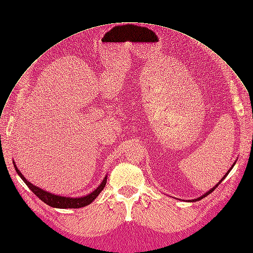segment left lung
Here are the masks:
<instances>
[{
  "mask_svg": "<svg viewBox=\"0 0 253 253\" xmlns=\"http://www.w3.org/2000/svg\"><path fill=\"white\" fill-rule=\"evenodd\" d=\"M235 164H236V161H235V163L232 165V167H231L230 169L228 170V172H227V173L224 175V177H223V178H222L220 181H218V183H217V184H215V186H213L211 189H210L208 192H206L204 195H201L200 197H198V198H195V199H191V200H188V201H190V203H194V201H198V200H201V199H203V198L207 197L209 194H211V192H212V191H213V190H214V189H215V188L218 186V185L221 184V182H222V181H223V180H224V179H225V178L228 176V174H229V173H230V171L233 169V167H234V165H235Z\"/></svg>",
  "mask_w": 253,
  "mask_h": 253,
  "instance_id": "obj_1",
  "label": "left lung"
}]
</instances>
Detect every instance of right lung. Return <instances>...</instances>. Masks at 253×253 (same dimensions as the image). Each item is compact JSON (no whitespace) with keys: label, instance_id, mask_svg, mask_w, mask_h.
I'll list each match as a JSON object with an SVG mask.
<instances>
[{"label":"right lung","instance_id":"right-lung-1","mask_svg":"<svg viewBox=\"0 0 253 253\" xmlns=\"http://www.w3.org/2000/svg\"><path fill=\"white\" fill-rule=\"evenodd\" d=\"M13 165L15 170L20 176V178L24 181V183L27 185L28 188L35 193L41 200H42L44 204H46L47 206L52 207V208H56V209H79V208H83L86 207L88 205H90L92 201L98 196V194L103 191V189L106 186L107 183V178L108 176L106 175V177L104 178V180L102 181L97 188L95 190H93L91 193L84 195L81 197H67V196H61V195H56L50 192H47L36 185H33L32 183H30L29 181H27L25 179V177L22 175V173L18 170V168L15 165V162L13 161Z\"/></svg>","mask_w":253,"mask_h":253}]
</instances>
